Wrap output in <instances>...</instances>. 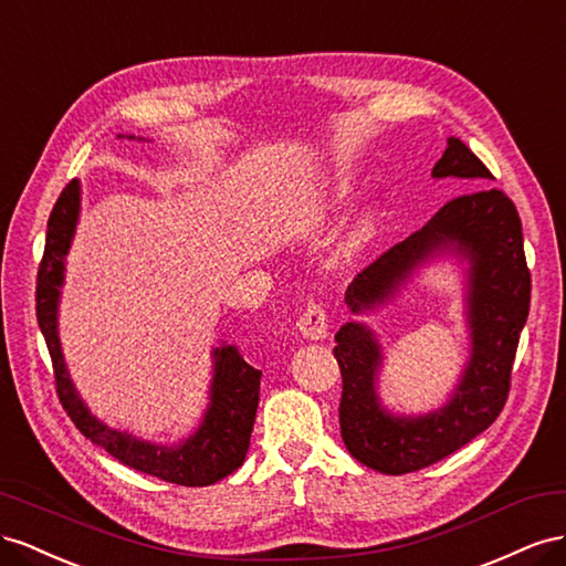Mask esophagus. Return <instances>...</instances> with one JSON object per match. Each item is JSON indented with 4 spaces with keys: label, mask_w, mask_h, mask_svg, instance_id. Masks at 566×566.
<instances>
[{
    "label": "esophagus",
    "mask_w": 566,
    "mask_h": 566,
    "mask_svg": "<svg viewBox=\"0 0 566 566\" xmlns=\"http://www.w3.org/2000/svg\"><path fill=\"white\" fill-rule=\"evenodd\" d=\"M298 332L305 338H311V342H319V338L327 336V313L319 303H308V308H305V313L298 319Z\"/></svg>",
    "instance_id": "34e87169"
}]
</instances>
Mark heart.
I'll use <instances>...</instances> for the list:
<instances>
[{
	"mask_svg": "<svg viewBox=\"0 0 566 566\" xmlns=\"http://www.w3.org/2000/svg\"><path fill=\"white\" fill-rule=\"evenodd\" d=\"M344 197H346V189H338V191H336V199H332L327 206L338 203ZM327 206H325V208H327ZM325 208H319V211H325ZM373 222H375L373 211H367V213H363L358 220H355V224L350 228V232H348V237H346V241H344V247H342V255H344V258L355 255V253H358V251L365 247V241L369 239V234H373Z\"/></svg>",
	"mask_w": 566,
	"mask_h": 566,
	"instance_id": "obj_1",
	"label": "heart"
}]
</instances>
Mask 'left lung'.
<instances>
[{
	"mask_svg": "<svg viewBox=\"0 0 566 566\" xmlns=\"http://www.w3.org/2000/svg\"><path fill=\"white\" fill-rule=\"evenodd\" d=\"M431 177H458L474 191L450 199L422 230L367 265L348 284L346 303L355 315L375 311L391 301L429 258L441 251L464 258L470 263L467 325L472 353L453 396L427 415H394L377 396L381 346L375 332L363 322H346L334 336V358L344 379L338 406L342 439L355 460L381 474L424 470L495 422L505 408L512 363L528 317L531 272L514 203L505 191L483 187L493 180L491 170L458 137H448Z\"/></svg>",
	"mask_w": 566,
	"mask_h": 566,
	"instance_id": "left-lung-1",
	"label": "left lung"
}]
</instances>
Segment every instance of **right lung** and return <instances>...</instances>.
Listing matches in <instances>:
<instances>
[{"instance_id":"obj_1","label":"right lung","mask_w":566,"mask_h":566,"mask_svg":"<svg viewBox=\"0 0 566 566\" xmlns=\"http://www.w3.org/2000/svg\"><path fill=\"white\" fill-rule=\"evenodd\" d=\"M130 139L135 137L130 135ZM77 218L80 182L71 180L61 191L50 222H46L44 255L38 270L35 292L38 322L52 355L61 406L80 433H85L94 446H102L108 455L133 470L177 483V486H211L239 470L247 458L263 373L241 358L237 346L216 348L211 402H208L199 429L177 446L142 441L133 433L99 422L85 406V400L77 396L59 342V298Z\"/></svg>"}]
</instances>
